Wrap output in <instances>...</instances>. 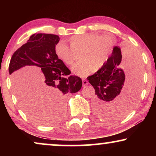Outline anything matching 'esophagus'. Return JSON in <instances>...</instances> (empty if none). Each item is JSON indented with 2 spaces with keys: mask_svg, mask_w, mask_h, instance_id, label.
I'll return each instance as SVG.
<instances>
[{
  "mask_svg": "<svg viewBox=\"0 0 156 156\" xmlns=\"http://www.w3.org/2000/svg\"><path fill=\"white\" fill-rule=\"evenodd\" d=\"M82 84L83 86H86V85L88 84V81L86 79H82Z\"/></svg>",
  "mask_w": 156,
  "mask_h": 156,
  "instance_id": "34e87169",
  "label": "esophagus"
}]
</instances>
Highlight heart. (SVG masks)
Masks as SVG:
<instances>
[{
  "label": "heart",
  "instance_id": "obj_1",
  "mask_svg": "<svg viewBox=\"0 0 156 156\" xmlns=\"http://www.w3.org/2000/svg\"><path fill=\"white\" fill-rule=\"evenodd\" d=\"M69 47L59 42L55 47L56 56L67 65H72L76 59H80L72 67L76 75L85 76L90 72H98L106 63L114 48V40L111 36H101L98 33L76 35L67 40Z\"/></svg>",
  "mask_w": 156,
  "mask_h": 156
}]
</instances>
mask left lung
Returning a JSON list of instances; mask_svg holds the SVG:
<instances>
[{
	"label": "left lung",
	"instance_id": "left-lung-1",
	"mask_svg": "<svg viewBox=\"0 0 156 156\" xmlns=\"http://www.w3.org/2000/svg\"><path fill=\"white\" fill-rule=\"evenodd\" d=\"M123 57L124 61L121 64V49L115 47L104 67L87 77L95 89L94 110L101 119L113 120L121 118L131 112L137 101L140 90V57L131 49L125 51ZM123 67L130 70L132 79L122 90L125 81Z\"/></svg>",
	"mask_w": 156,
	"mask_h": 156
}]
</instances>
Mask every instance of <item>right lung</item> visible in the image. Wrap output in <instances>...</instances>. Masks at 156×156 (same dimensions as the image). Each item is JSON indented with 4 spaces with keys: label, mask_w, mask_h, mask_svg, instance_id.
<instances>
[{
    "label": "right lung",
    "mask_w": 156,
    "mask_h": 156,
    "mask_svg": "<svg viewBox=\"0 0 156 156\" xmlns=\"http://www.w3.org/2000/svg\"><path fill=\"white\" fill-rule=\"evenodd\" d=\"M59 41L58 35L33 34L10 59L8 69L17 97L24 112L38 123L57 122L63 116L66 96L77 92L82 86L81 78L70 75V70L55 55ZM27 65L40 67L44 74L35 97L16 76L15 71Z\"/></svg>",
    "instance_id": "add662e5"
}]
</instances>
